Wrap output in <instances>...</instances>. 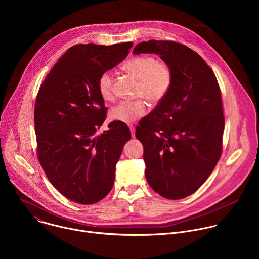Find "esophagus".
I'll return each instance as SVG.
<instances>
[{
  "mask_svg": "<svg viewBox=\"0 0 259 259\" xmlns=\"http://www.w3.org/2000/svg\"><path fill=\"white\" fill-rule=\"evenodd\" d=\"M129 128H130V132H131V136L135 137V127L132 125H129Z\"/></svg>",
  "mask_w": 259,
  "mask_h": 259,
  "instance_id": "34e87169",
  "label": "esophagus"
}]
</instances>
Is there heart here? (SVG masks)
Instances as JSON below:
<instances>
[{
	"label": "heart",
	"instance_id": "heart-1",
	"mask_svg": "<svg viewBox=\"0 0 259 259\" xmlns=\"http://www.w3.org/2000/svg\"><path fill=\"white\" fill-rule=\"evenodd\" d=\"M123 69L138 80L136 95L144 97L151 103L160 102L170 91L173 84V71L170 65L152 55L130 58ZM97 90L104 101L114 99V78L109 71H104L97 80ZM147 105L143 100L121 101L109 112L112 121L130 124L143 117Z\"/></svg>",
	"mask_w": 259,
	"mask_h": 259
}]
</instances>
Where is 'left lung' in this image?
<instances>
[{"label":"left lung","mask_w":259,"mask_h":259,"mask_svg":"<svg viewBox=\"0 0 259 259\" xmlns=\"http://www.w3.org/2000/svg\"><path fill=\"white\" fill-rule=\"evenodd\" d=\"M155 53L173 71L169 93L139 122L145 177L163 198L194 194L223 152L225 117L213 70L194 50L172 41L141 42L133 54Z\"/></svg>","instance_id":"left-lung-1"}]
</instances>
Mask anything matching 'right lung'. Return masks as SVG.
Wrapping results in <instances>:
<instances>
[{
	"instance_id": "right-lung-1",
	"label": "right lung",
	"mask_w": 259,
	"mask_h": 259,
	"mask_svg": "<svg viewBox=\"0 0 259 259\" xmlns=\"http://www.w3.org/2000/svg\"><path fill=\"white\" fill-rule=\"evenodd\" d=\"M132 42L70 47L47 75L34 105L38 158L52 186L65 198L90 205L113 189L116 165L131 138L126 124L104 122V100L97 90L102 72L119 64Z\"/></svg>"
}]
</instances>
